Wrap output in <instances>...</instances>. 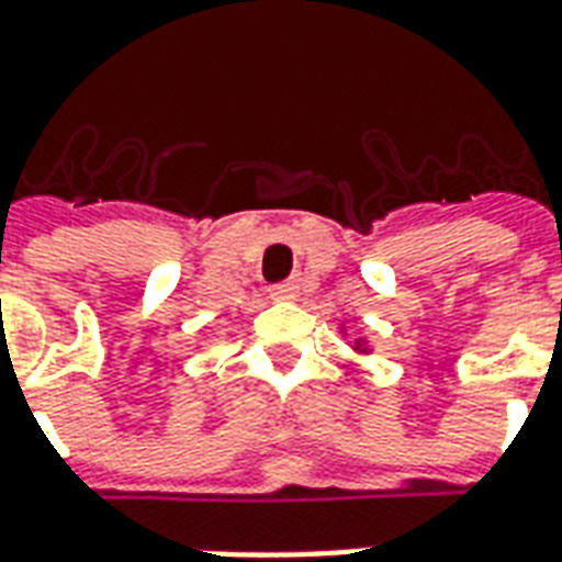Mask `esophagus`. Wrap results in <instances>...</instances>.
<instances>
[{
  "instance_id": "obj_1",
  "label": "esophagus",
  "mask_w": 562,
  "mask_h": 562,
  "mask_svg": "<svg viewBox=\"0 0 562 562\" xmlns=\"http://www.w3.org/2000/svg\"><path fill=\"white\" fill-rule=\"evenodd\" d=\"M270 297H273V301H292V297H297V285H294V282H277V285L270 289Z\"/></svg>"
}]
</instances>
